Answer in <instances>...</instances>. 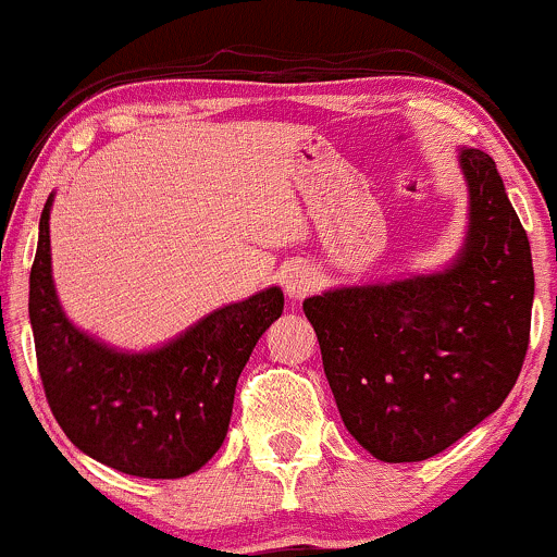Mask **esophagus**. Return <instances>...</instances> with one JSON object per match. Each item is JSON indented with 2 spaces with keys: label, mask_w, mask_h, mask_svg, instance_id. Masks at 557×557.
Returning a JSON list of instances; mask_svg holds the SVG:
<instances>
[{
  "label": "esophagus",
  "mask_w": 557,
  "mask_h": 557,
  "mask_svg": "<svg viewBox=\"0 0 557 557\" xmlns=\"http://www.w3.org/2000/svg\"><path fill=\"white\" fill-rule=\"evenodd\" d=\"M314 285L317 277L307 264H296L288 274H285V293H288V298H293V301H301Z\"/></svg>",
  "instance_id": "esophagus-1"
}]
</instances>
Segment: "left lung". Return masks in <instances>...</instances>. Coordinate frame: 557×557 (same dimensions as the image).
<instances>
[{
    "label": "left lung",
    "instance_id": "1",
    "mask_svg": "<svg viewBox=\"0 0 557 557\" xmlns=\"http://www.w3.org/2000/svg\"><path fill=\"white\" fill-rule=\"evenodd\" d=\"M460 169L468 235L449 267L304 301L344 425L383 462L451 447L499 409L527 357V230L486 152L460 150Z\"/></svg>",
    "mask_w": 557,
    "mask_h": 557
}]
</instances>
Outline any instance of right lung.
<instances>
[{"label": "right lung", "mask_w": 557, "mask_h": 557, "mask_svg": "<svg viewBox=\"0 0 557 557\" xmlns=\"http://www.w3.org/2000/svg\"><path fill=\"white\" fill-rule=\"evenodd\" d=\"M52 195L39 219L28 317L47 401L84 455L139 479H182L227 436L235 386L256 341L283 314L274 285L211 311L166 346L119 351L65 317L52 283Z\"/></svg>", "instance_id": "right-lung-1"}]
</instances>
